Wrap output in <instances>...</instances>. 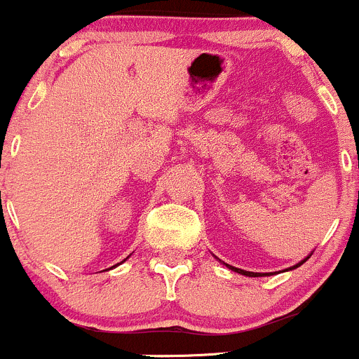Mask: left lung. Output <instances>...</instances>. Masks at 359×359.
<instances>
[{
    "label": "left lung",
    "mask_w": 359,
    "mask_h": 359,
    "mask_svg": "<svg viewBox=\"0 0 359 359\" xmlns=\"http://www.w3.org/2000/svg\"><path fill=\"white\" fill-rule=\"evenodd\" d=\"M302 262H304V260H302ZM302 262H299V264H297V266H293V267H299V266H300V264H302ZM227 267H229V269H231V271H234V273H240V274H245V276H253V278H255V276H260V273H250V271H243V269H238V267H233V266H227Z\"/></svg>",
    "instance_id": "8db88e82"
}]
</instances>
